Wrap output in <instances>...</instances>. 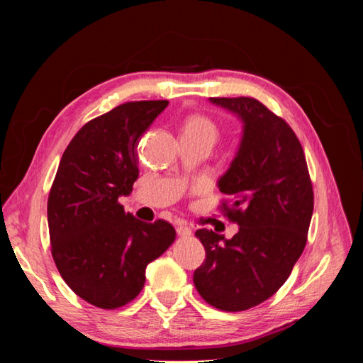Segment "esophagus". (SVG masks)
Segmentation results:
<instances>
[{
    "mask_svg": "<svg viewBox=\"0 0 363 363\" xmlns=\"http://www.w3.org/2000/svg\"><path fill=\"white\" fill-rule=\"evenodd\" d=\"M177 235L182 236V238H188V236L192 235V230H191V227H188V225L182 223V224L177 225Z\"/></svg>",
    "mask_w": 363,
    "mask_h": 363,
    "instance_id": "obj_1",
    "label": "esophagus"
}]
</instances>
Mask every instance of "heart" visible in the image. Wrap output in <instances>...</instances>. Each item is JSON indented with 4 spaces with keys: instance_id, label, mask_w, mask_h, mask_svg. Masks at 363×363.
Returning a JSON list of instances; mask_svg holds the SVG:
<instances>
[{
    "instance_id": "1",
    "label": "heart",
    "mask_w": 363,
    "mask_h": 363,
    "mask_svg": "<svg viewBox=\"0 0 363 363\" xmlns=\"http://www.w3.org/2000/svg\"><path fill=\"white\" fill-rule=\"evenodd\" d=\"M183 135L204 139L213 145L219 138V127L211 118H207L204 115H192L186 119Z\"/></svg>"
}]
</instances>
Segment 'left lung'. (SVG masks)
<instances>
[{
	"label": "left lung",
	"mask_w": 363,
	"mask_h": 363,
	"mask_svg": "<svg viewBox=\"0 0 363 363\" xmlns=\"http://www.w3.org/2000/svg\"><path fill=\"white\" fill-rule=\"evenodd\" d=\"M242 121V138L218 188L239 232L225 239L200 228L206 260L194 272L203 300L219 311L251 309L288 280L307 242L313 189L304 151L288 123L250 96L208 98Z\"/></svg>",
	"instance_id": "8db88e82"
}]
</instances>
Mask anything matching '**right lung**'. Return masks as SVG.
Listing matches in <instances>:
<instances>
[{
	"label": "right lung",
	"instance_id": "1",
	"mask_svg": "<svg viewBox=\"0 0 363 363\" xmlns=\"http://www.w3.org/2000/svg\"><path fill=\"white\" fill-rule=\"evenodd\" d=\"M167 100L130 101L84 124L60 159L48 196L51 255L62 279L100 309L135 300L150 262L174 242V227L147 224L124 211L139 177L140 136Z\"/></svg>",
	"mask_w": 363,
	"mask_h": 363
}]
</instances>
